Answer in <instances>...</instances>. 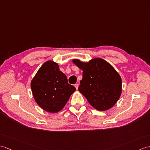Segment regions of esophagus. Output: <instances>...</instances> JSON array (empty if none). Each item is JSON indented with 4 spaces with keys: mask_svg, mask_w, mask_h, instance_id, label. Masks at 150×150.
Masks as SVG:
<instances>
[{
    "mask_svg": "<svg viewBox=\"0 0 150 150\" xmlns=\"http://www.w3.org/2000/svg\"><path fill=\"white\" fill-rule=\"evenodd\" d=\"M75 87L76 89L77 90L78 88H79V84H78V83H75Z\"/></svg>",
    "mask_w": 150,
    "mask_h": 150,
    "instance_id": "obj_1",
    "label": "esophagus"
}]
</instances>
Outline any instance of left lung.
Here are the masks:
<instances>
[{"label": "left lung", "instance_id": "left-lung-1", "mask_svg": "<svg viewBox=\"0 0 150 150\" xmlns=\"http://www.w3.org/2000/svg\"><path fill=\"white\" fill-rule=\"evenodd\" d=\"M73 62L83 71L79 91L95 109L104 111L112 108L122 91V81L119 74L109 62L95 58L88 62L73 59Z\"/></svg>", "mask_w": 150, "mask_h": 150}]
</instances>
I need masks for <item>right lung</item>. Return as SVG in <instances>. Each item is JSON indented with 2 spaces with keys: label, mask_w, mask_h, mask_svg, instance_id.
I'll return each mask as SVG.
<instances>
[{
  "label": "right lung",
  "mask_w": 150,
  "mask_h": 150,
  "mask_svg": "<svg viewBox=\"0 0 150 150\" xmlns=\"http://www.w3.org/2000/svg\"><path fill=\"white\" fill-rule=\"evenodd\" d=\"M31 89L36 102L41 109L55 113L61 110L69 97L75 91V88L69 84L59 65L48 61L41 66L31 81Z\"/></svg>",
  "instance_id": "add662e5"
}]
</instances>
